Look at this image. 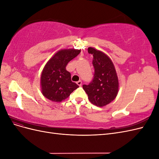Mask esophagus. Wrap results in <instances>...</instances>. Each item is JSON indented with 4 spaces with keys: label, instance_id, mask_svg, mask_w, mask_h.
<instances>
[{
    "label": "esophagus",
    "instance_id": "34e87169",
    "mask_svg": "<svg viewBox=\"0 0 159 159\" xmlns=\"http://www.w3.org/2000/svg\"><path fill=\"white\" fill-rule=\"evenodd\" d=\"M77 84H78L79 86H81V85H82V81H81V80L78 81V82H77Z\"/></svg>",
    "mask_w": 159,
    "mask_h": 159
}]
</instances>
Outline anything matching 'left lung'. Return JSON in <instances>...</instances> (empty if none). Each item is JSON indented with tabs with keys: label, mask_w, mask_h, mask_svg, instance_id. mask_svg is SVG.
I'll return each mask as SVG.
<instances>
[{
	"label": "left lung",
	"mask_w": 159,
	"mask_h": 159,
	"mask_svg": "<svg viewBox=\"0 0 159 159\" xmlns=\"http://www.w3.org/2000/svg\"><path fill=\"white\" fill-rule=\"evenodd\" d=\"M88 53L93 56V78L89 85H83L91 103L103 107L115 99L118 93L119 81L115 66L103 52L88 48Z\"/></svg>",
	"instance_id": "8db88e82"
}]
</instances>
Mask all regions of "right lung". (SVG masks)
Returning a JSON list of instances; mask_svg holds the SVG:
<instances>
[{"label": "right lung", "mask_w": 159, "mask_h": 159, "mask_svg": "<svg viewBox=\"0 0 159 159\" xmlns=\"http://www.w3.org/2000/svg\"><path fill=\"white\" fill-rule=\"evenodd\" d=\"M80 52L75 49L61 50L48 61L41 75L42 92L45 98L60 102L79 88L78 84L71 81V74L66 67Z\"/></svg>", "instance_id": "add662e5"}]
</instances>
